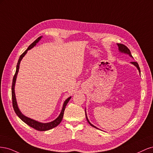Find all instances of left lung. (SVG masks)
<instances>
[{"mask_svg": "<svg viewBox=\"0 0 153 153\" xmlns=\"http://www.w3.org/2000/svg\"><path fill=\"white\" fill-rule=\"evenodd\" d=\"M117 45L118 47H119V52H122V53H124L128 54V55H129V56L131 57H132V55H131V54L130 50H129V48L126 47V46H125V45H123V44H120V43H117ZM131 64H133V65H135V66L137 68V69H138V71H139V73H140V67H139V66H138V63H137V62H131ZM85 117H86V119H87V122L89 123V124L91 125V126H92V127H94V128H97L96 126H94V125H92V124L89 122V119H88V118H87V114H86V113H85Z\"/></svg>", "mask_w": 153, "mask_h": 153, "instance_id": "left-lung-1", "label": "left lung"}]
</instances>
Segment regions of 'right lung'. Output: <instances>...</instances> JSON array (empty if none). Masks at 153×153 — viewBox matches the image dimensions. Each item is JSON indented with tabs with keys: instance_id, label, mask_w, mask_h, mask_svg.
Listing matches in <instances>:
<instances>
[{
	"instance_id": "right-lung-1",
	"label": "right lung",
	"mask_w": 153,
	"mask_h": 153,
	"mask_svg": "<svg viewBox=\"0 0 153 153\" xmlns=\"http://www.w3.org/2000/svg\"><path fill=\"white\" fill-rule=\"evenodd\" d=\"M42 38V36H40L39 38L36 39L33 43H32L31 45H29V47H28L25 52L23 53L18 59V61L17 63V66H16V72L15 75L13 76V83H12V87H11V93H12V102H13V106L14 110L16 113V114L18 115L19 118L22 120V121H24L25 123H26L27 125H29V126L33 128L34 129H36V130L38 131H47V130H49V129H52L55 127H56L57 126L61 123V122L62 121V119L63 118V115H64V110L66 108V106L68 104V101H69V100L71 99V97H69V98L64 101V104H63V106L61 110V112L60 114V115H59V117L55 119L54 121L50 122V123H42L38 122L37 121H35L34 119H32L30 118L27 117L24 114H22V112H20V110L18 108V106L17 105V102H16V96H15V82H16V76L18 75V72L19 71V67H20V61H22V59H23L25 56V55L27 53V51L29 50H30L32 48H33L34 46L36 45V43H38L39 40L41 39V38Z\"/></svg>"
}]
</instances>
